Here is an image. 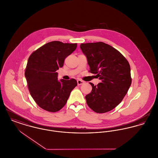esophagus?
<instances>
[{"mask_svg":"<svg viewBox=\"0 0 158 158\" xmlns=\"http://www.w3.org/2000/svg\"><path fill=\"white\" fill-rule=\"evenodd\" d=\"M77 85H82V84H84V82L83 81H82V80H77Z\"/></svg>","mask_w":158,"mask_h":158,"instance_id":"esophagus-1","label":"esophagus"}]
</instances>
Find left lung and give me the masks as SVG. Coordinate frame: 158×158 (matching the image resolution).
I'll return each mask as SVG.
<instances>
[{"label":"left lung","mask_w":158,"mask_h":158,"mask_svg":"<svg viewBox=\"0 0 158 158\" xmlns=\"http://www.w3.org/2000/svg\"><path fill=\"white\" fill-rule=\"evenodd\" d=\"M89 72L102 81L94 85L85 98L93 111L103 113L110 111L122 101L132 82L128 60L119 51L102 42L81 44Z\"/></svg>","instance_id":"8db88e82"}]
</instances>
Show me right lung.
<instances>
[{
    "label": "right lung",
    "instance_id": "1",
    "mask_svg": "<svg viewBox=\"0 0 158 158\" xmlns=\"http://www.w3.org/2000/svg\"><path fill=\"white\" fill-rule=\"evenodd\" d=\"M76 47L77 44L52 41L40 47L29 56L25 70L28 90L42 109L50 112L61 110L77 86L74 79L58 81L56 72Z\"/></svg>",
    "mask_w": 158,
    "mask_h": 158
}]
</instances>
